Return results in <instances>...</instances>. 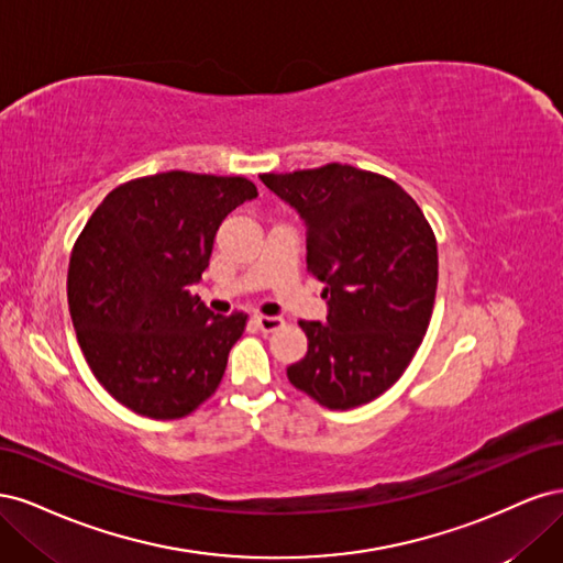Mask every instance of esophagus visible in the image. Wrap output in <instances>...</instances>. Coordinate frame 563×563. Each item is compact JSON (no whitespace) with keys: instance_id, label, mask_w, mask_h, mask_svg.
<instances>
[{"instance_id":"esophagus-1","label":"esophagus","mask_w":563,"mask_h":563,"mask_svg":"<svg viewBox=\"0 0 563 563\" xmlns=\"http://www.w3.org/2000/svg\"><path fill=\"white\" fill-rule=\"evenodd\" d=\"M253 321H255V327H258L263 333H272V331H277V329H282V327H284V319H279V317L255 314V317H253Z\"/></svg>"}]
</instances>
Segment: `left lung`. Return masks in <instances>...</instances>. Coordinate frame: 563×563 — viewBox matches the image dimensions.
<instances>
[{
    "mask_svg": "<svg viewBox=\"0 0 563 563\" xmlns=\"http://www.w3.org/2000/svg\"><path fill=\"white\" fill-rule=\"evenodd\" d=\"M300 213L308 272L327 284V323L300 321L308 354L291 385L331 411H350L395 385L430 327L439 255L416 199L391 178L350 164L263 174Z\"/></svg>",
    "mask_w": 563,
    "mask_h": 563,
    "instance_id": "1",
    "label": "left lung"
}]
</instances>
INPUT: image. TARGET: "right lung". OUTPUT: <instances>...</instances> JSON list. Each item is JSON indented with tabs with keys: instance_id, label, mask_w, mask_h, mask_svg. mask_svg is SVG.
Wrapping results in <instances>:
<instances>
[{
	"instance_id": "add662e5",
	"label": "right lung",
	"mask_w": 563,
	"mask_h": 563,
	"mask_svg": "<svg viewBox=\"0 0 563 563\" xmlns=\"http://www.w3.org/2000/svg\"><path fill=\"white\" fill-rule=\"evenodd\" d=\"M258 190L242 176L166 172L119 187L77 236L67 305L96 380L133 413L190 416L218 389L249 314L192 294L225 216Z\"/></svg>"
}]
</instances>
